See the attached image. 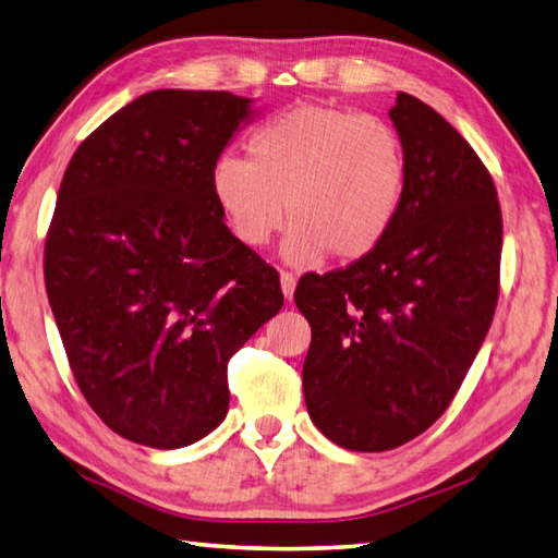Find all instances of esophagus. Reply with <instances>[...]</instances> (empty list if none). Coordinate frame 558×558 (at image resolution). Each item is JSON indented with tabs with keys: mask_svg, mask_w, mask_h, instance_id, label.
I'll list each match as a JSON object with an SVG mask.
<instances>
[{
	"mask_svg": "<svg viewBox=\"0 0 558 558\" xmlns=\"http://www.w3.org/2000/svg\"><path fill=\"white\" fill-rule=\"evenodd\" d=\"M281 291H284V296L291 299L294 296V289H296V277L291 271H281Z\"/></svg>",
	"mask_w": 558,
	"mask_h": 558,
	"instance_id": "34e87169",
	"label": "esophagus"
}]
</instances>
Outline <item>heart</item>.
Wrapping results in <instances>:
<instances>
[{"instance_id":"obj_1","label":"heart","mask_w":558,"mask_h":558,"mask_svg":"<svg viewBox=\"0 0 558 558\" xmlns=\"http://www.w3.org/2000/svg\"><path fill=\"white\" fill-rule=\"evenodd\" d=\"M252 159L222 156L213 191L242 244L259 250L284 228L291 262L373 252L402 210L409 159L402 134L373 114L301 105L254 132Z\"/></svg>"}]
</instances>
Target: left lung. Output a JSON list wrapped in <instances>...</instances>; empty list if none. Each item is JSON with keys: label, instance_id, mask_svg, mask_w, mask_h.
Masks as SVG:
<instances>
[{"label": "left lung", "instance_id": "obj_1", "mask_svg": "<svg viewBox=\"0 0 558 558\" xmlns=\"http://www.w3.org/2000/svg\"><path fill=\"white\" fill-rule=\"evenodd\" d=\"M389 117L409 159L407 195L377 247L294 291L311 324L304 397L348 451L424 434L471 369L500 296L502 213L490 171L434 107L399 93Z\"/></svg>", "mask_w": 558, "mask_h": 558}]
</instances>
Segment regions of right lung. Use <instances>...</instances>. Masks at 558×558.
<instances>
[{"mask_svg": "<svg viewBox=\"0 0 558 558\" xmlns=\"http://www.w3.org/2000/svg\"><path fill=\"white\" fill-rule=\"evenodd\" d=\"M250 100L154 90L77 146L44 279L87 404L126 441L181 448L218 426L228 363L284 306L279 274L222 220L213 166Z\"/></svg>", "mask_w": 558, "mask_h": 558, "instance_id": "obj_1", "label": "right lung"}]
</instances>
